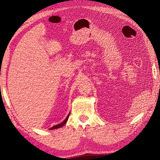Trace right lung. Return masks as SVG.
<instances>
[{"label": "right lung", "instance_id": "right-lung-1", "mask_svg": "<svg viewBox=\"0 0 160 160\" xmlns=\"http://www.w3.org/2000/svg\"><path fill=\"white\" fill-rule=\"evenodd\" d=\"M69 115H70V112H69V114L67 115V117H66V118L64 120H63L62 123H60V124H57V125H54V127H51V128L50 129H51V130H52V129H58V128H60V127H62L63 125H65L66 124V122H67V120H68V117H69Z\"/></svg>", "mask_w": 160, "mask_h": 160}]
</instances>
